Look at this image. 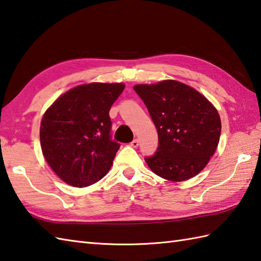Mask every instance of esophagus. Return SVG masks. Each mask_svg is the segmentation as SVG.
<instances>
[{"label": "esophagus", "mask_w": 261, "mask_h": 261, "mask_svg": "<svg viewBox=\"0 0 261 261\" xmlns=\"http://www.w3.org/2000/svg\"><path fill=\"white\" fill-rule=\"evenodd\" d=\"M129 145H130L132 147L136 148V147H138V145H140V141H138V140H134V141H133V142L129 144Z\"/></svg>", "instance_id": "obj_1"}]
</instances>
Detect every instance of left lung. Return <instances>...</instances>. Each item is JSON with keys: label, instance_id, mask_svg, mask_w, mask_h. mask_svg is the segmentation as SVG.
Segmentation results:
<instances>
[{"label": "left lung", "instance_id": "obj_1", "mask_svg": "<svg viewBox=\"0 0 261 261\" xmlns=\"http://www.w3.org/2000/svg\"><path fill=\"white\" fill-rule=\"evenodd\" d=\"M134 90L145 103L159 134V148L146 158L156 175L171 182L194 177L216 153L221 119L213 103L191 86L167 79Z\"/></svg>", "mask_w": 261, "mask_h": 261}]
</instances>
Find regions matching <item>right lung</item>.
Masks as SVG:
<instances>
[{"label": "right lung", "instance_id": "add662e5", "mask_svg": "<svg viewBox=\"0 0 261 261\" xmlns=\"http://www.w3.org/2000/svg\"><path fill=\"white\" fill-rule=\"evenodd\" d=\"M124 88L121 83L79 85L58 97L43 114L42 154L65 183L89 187L111 170L119 144L109 135V111Z\"/></svg>", "mask_w": 261, "mask_h": 261}]
</instances>
